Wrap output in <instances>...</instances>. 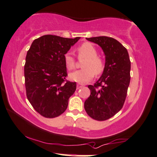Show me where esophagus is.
<instances>
[{
	"mask_svg": "<svg viewBox=\"0 0 157 157\" xmlns=\"http://www.w3.org/2000/svg\"><path fill=\"white\" fill-rule=\"evenodd\" d=\"M83 87V85L80 84V83H77V89H80V88H82Z\"/></svg>",
	"mask_w": 157,
	"mask_h": 157,
	"instance_id": "1",
	"label": "esophagus"
}]
</instances>
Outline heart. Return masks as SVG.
I'll use <instances>...</instances> for the list:
<instances>
[{
  "label": "heart",
  "instance_id": "b5f03b06",
  "mask_svg": "<svg viewBox=\"0 0 157 157\" xmlns=\"http://www.w3.org/2000/svg\"><path fill=\"white\" fill-rule=\"evenodd\" d=\"M79 59L85 58L82 63L83 69L69 74L71 80L79 83H86L91 80L94 73L99 75L105 69V60L98 54L97 49L90 42H85L77 49ZM64 63L67 69L71 70L76 66V60L70 52H67L63 56Z\"/></svg>",
  "mask_w": 157,
  "mask_h": 157
}]
</instances>
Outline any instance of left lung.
<instances>
[{
  "mask_svg": "<svg viewBox=\"0 0 157 157\" xmlns=\"http://www.w3.org/2000/svg\"><path fill=\"white\" fill-rule=\"evenodd\" d=\"M99 45L105 55V66L101 77L89 85L90 97L85 101L87 114L94 120L105 121L114 116L124 106L130 82L129 53L116 39L107 36L86 38Z\"/></svg>",
  "mask_w": 157,
  "mask_h": 157,
  "instance_id": "left-lung-1",
  "label": "left lung"
}]
</instances>
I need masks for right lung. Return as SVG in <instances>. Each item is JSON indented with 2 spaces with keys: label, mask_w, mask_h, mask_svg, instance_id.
<instances>
[{
  "label": "right lung",
  "mask_w": 157,
  "mask_h": 157,
  "mask_svg": "<svg viewBox=\"0 0 157 157\" xmlns=\"http://www.w3.org/2000/svg\"><path fill=\"white\" fill-rule=\"evenodd\" d=\"M80 39L44 35L35 39L28 51L24 67L26 96L43 117L56 118L65 112L76 90V82L66 79L63 56Z\"/></svg>",
  "instance_id": "1"
}]
</instances>
